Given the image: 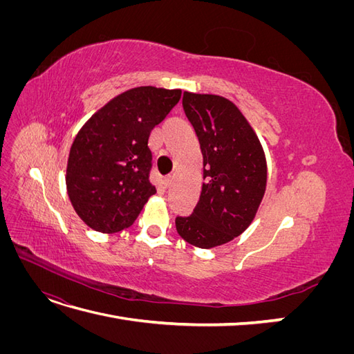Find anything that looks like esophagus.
Returning a JSON list of instances; mask_svg holds the SVG:
<instances>
[{"label":"esophagus","mask_w":354,"mask_h":354,"mask_svg":"<svg viewBox=\"0 0 354 354\" xmlns=\"http://www.w3.org/2000/svg\"><path fill=\"white\" fill-rule=\"evenodd\" d=\"M164 181H165V186H167V187H169L171 185H173V181H174V176H173V174H169V176H167Z\"/></svg>","instance_id":"obj_1"}]
</instances>
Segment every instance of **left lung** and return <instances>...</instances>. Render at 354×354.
Returning a JSON list of instances; mask_svg holds the SVG:
<instances>
[{
    "label": "left lung",
    "mask_w": 354,
    "mask_h": 354,
    "mask_svg": "<svg viewBox=\"0 0 354 354\" xmlns=\"http://www.w3.org/2000/svg\"><path fill=\"white\" fill-rule=\"evenodd\" d=\"M183 109L201 145L205 183L194 212L176 217V229L190 245L208 250L239 236L254 220L266 192V156L230 100L186 91Z\"/></svg>",
    "instance_id": "1"
}]
</instances>
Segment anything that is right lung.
<instances>
[{
	"label": "right lung",
	"instance_id": "right-lung-1",
	"mask_svg": "<svg viewBox=\"0 0 354 354\" xmlns=\"http://www.w3.org/2000/svg\"><path fill=\"white\" fill-rule=\"evenodd\" d=\"M181 90L137 87L116 95L85 122L72 143L66 187L91 229L121 232L156 194L149 136L174 108Z\"/></svg>",
	"mask_w": 354,
	"mask_h": 354
}]
</instances>
